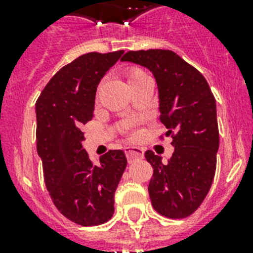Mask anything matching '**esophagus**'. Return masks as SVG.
<instances>
[{
    "mask_svg": "<svg viewBox=\"0 0 253 253\" xmlns=\"http://www.w3.org/2000/svg\"><path fill=\"white\" fill-rule=\"evenodd\" d=\"M125 154H126V158L128 159V162H134L136 159H142L143 155H144V151L139 147L128 146L125 147Z\"/></svg>",
    "mask_w": 253,
    "mask_h": 253,
    "instance_id": "esophagus-1",
    "label": "esophagus"
}]
</instances>
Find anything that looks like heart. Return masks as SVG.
<instances>
[{
	"label": "heart",
	"mask_w": 253,
	"mask_h": 253,
	"mask_svg": "<svg viewBox=\"0 0 253 253\" xmlns=\"http://www.w3.org/2000/svg\"><path fill=\"white\" fill-rule=\"evenodd\" d=\"M146 73H143L142 71H132V72L130 73V77H128V80L132 81L135 80V79H139V77L144 76ZM127 132L130 135H134L135 134V128H134V123H130L128 126H127Z\"/></svg>",
	"instance_id": "b5f03b06"
}]
</instances>
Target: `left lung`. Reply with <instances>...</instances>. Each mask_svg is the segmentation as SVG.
I'll use <instances>...</instances> for the list:
<instances>
[{
    "mask_svg": "<svg viewBox=\"0 0 253 253\" xmlns=\"http://www.w3.org/2000/svg\"><path fill=\"white\" fill-rule=\"evenodd\" d=\"M122 61L154 75L160 121L173 138L168 163L152 151L144 155L154 168L148 185L152 206L168 218L189 216L202 204L215 174L219 131L211 89L194 67L169 49L130 51Z\"/></svg>",
    "mask_w": 253,
    "mask_h": 253,
    "instance_id": "obj_1",
    "label": "left lung"
}]
</instances>
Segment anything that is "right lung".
I'll list each match as a JSON object with an SVG mask.
<instances>
[{"instance_id": "1", "label": "right lung", "mask_w": 253, "mask_h": 253, "mask_svg": "<svg viewBox=\"0 0 253 253\" xmlns=\"http://www.w3.org/2000/svg\"><path fill=\"white\" fill-rule=\"evenodd\" d=\"M123 51L77 57L48 81L35 103L37 150L44 182L57 210L81 226H97L114 214V194L127 166L121 150L91 164L83 147V125L93 118L99 81Z\"/></svg>"}]
</instances>
